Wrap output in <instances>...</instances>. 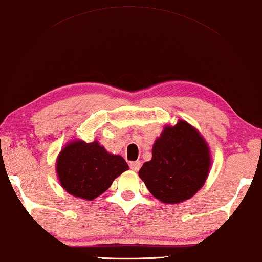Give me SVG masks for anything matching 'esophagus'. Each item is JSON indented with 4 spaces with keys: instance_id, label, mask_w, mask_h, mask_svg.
Masks as SVG:
<instances>
[{
    "instance_id": "esophagus-1",
    "label": "esophagus",
    "mask_w": 262,
    "mask_h": 262,
    "mask_svg": "<svg viewBox=\"0 0 262 262\" xmlns=\"http://www.w3.org/2000/svg\"><path fill=\"white\" fill-rule=\"evenodd\" d=\"M140 165H141V163L139 161H134V162H130V163H129V167H130V169L134 170V171H138L139 169H140Z\"/></svg>"
}]
</instances>
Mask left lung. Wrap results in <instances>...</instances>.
<instances>
[{
    "label": "left lung",
    "mask_w": 262,
    "mask_h": 262,
    "mask_svg": "<svg viewBox=\"0 0 262 262\" xmlns=\"http://www.w3.org/2000/svg\"><path fill=\"white\" fill-rule=\"evenodd\" d=\"M210 164V151L203 137L180 120L175 125H165L152 147L151 161L142 164L139 177L158 201L175 204L197 193Z\"/></svg>",
    "instance_id": "left-lung-1"
}]
</instances>
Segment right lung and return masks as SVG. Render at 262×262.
Returning <instances> with one entry per match:
<instances>
[{
	"instance_id": "1",
	"label": "right lung",
	"mask_w": 262,
	"mask_h": 262,
	"mask_svg": "<svg viewBox=\"0 0 262 262\" xmlns=\"http://www.w3.org/2000/svg\"><path fill=\"white\" fill-rule=\"evenodd\" d=\"M128 168L123 157L108 154L98 141L69 142L57 160V173L62 188L85 201H93L104 193Z\"/></svg>"
}]
</instances>
